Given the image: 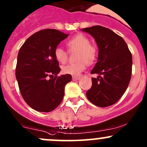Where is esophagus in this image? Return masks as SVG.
<instances>
[{
  "label": "esophagus",
  "instance_id": "obj_1",
  "mask_svg": "<svg viewBox=\"0 0 147 147\" xmlns=\"http://www.w3.org/2000/svg\"><path fill=\"white\" fill-rule=\"evenodd\" d=\"M80 77H78V76H73L72 77V79H73V80L74 81H76V80H80Z\"/></svg>",
  "mask_w": 147,
  "mask_h": 147
}]
</instances>
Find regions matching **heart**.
Returning a JSON list of instances; mask_svg holds the SVG:
<instances>
[{
    "label": "heart",
    "instance_id": "1",
    "mask_svg": "<svg viewBox=\"0 0 147 147\" xmlns=\"http://www.w3.org/2000/svg\"><path fill=\"white\" fill-rule=\"evenodd\" d=\"M69 50H78L76 55L77 62L69 64L61 68V71L64 74L78 76L85 69V64H92L97 57L98 51L92 44L90 43V40L83 34H78L69 39L67 42ZM55 57L58 62L64 64L67 60V53L61 47H57L55 50Z\"/></svg>",
    "mask_w": 147,
    "mask_h": 147
}]
</instances>
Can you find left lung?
<instances>
[{"mask_svg":"<svg viewBox=\"0 0 147 147\" xmlns=\"http://www.w3.org/2000/svg\"><path fill=\"white\" fill-rule=\"evenodd\" d=\"M82 31L95 39L99 49L97 62L91 71L99 76L92 78L87 97L97 107H109L127 90L132 76V54L123 38L109 29L93 26Z\"/></svg>","mask_w":147,"mask_h":147,"instance_id":"left-lung-1","label":"left lung"}]
</instances>
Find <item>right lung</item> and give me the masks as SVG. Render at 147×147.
Returning <instances> with one entry per match:
<instances>
[{
    "label": "right lung",
    "mask_w": 147,
    "mask_h": 147,
    "mask_svg": "<svg viewBox=\"0 0 147 147\" xmlns=\"http://www.w3.org/2000/svg\"><path fill=\"white\" fill-rule=\"evenodd\" d=\"M68 36L56 29H43L28 38L20 49L16 78L24 101L36 111L55 109L62 101L65 86L71 80L69 74L57 76L61 69L54 55Z\"/></svg>",
    "instance_id": "right-lung-1"
}]
</instances>
